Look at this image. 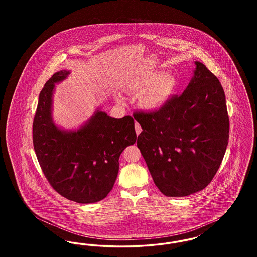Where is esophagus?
I'll list each match as a JSON object with an SVG mask.
<instances>
[{
  "instance_id": "1",
  "label": "esophagus",
  "mask_w": 257,
  "mask_h": 257,
  "mask_svg": "<svg viewBox=\"0 0 257 257\" xmlns=\"http://www.w3.org/2000/svg\"><path fill=\"white\" fill-rule=\"evenodd\" d=\"M135 129H136V133H137V135L141 134V132H142V127H141V125H140L139 123H135Z\"/></svg>"
}]
</instances>
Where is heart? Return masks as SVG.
Segmentation results:
<instances>
[{
	"label": "heart",
	"mask_w": 257,
	"mask_h": 257,
	"mask_svg": "<svg viewBox=\"0 0 257 257\" xmlns=\"http://www.w3.org/2000/svg\"><path fill=\"white\" fill-rule=\"evenodd\" d=\"M177 80L171 74L151 73L134 79L130 85L131 93L139 96V105L144 110L153 111L163 108L173 96Z\"/></svg>",
	"instance_id": "heart-1"
}]
</instances>
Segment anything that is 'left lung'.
<instances>
[{"instance_id": "8db88e82", "label": "left lung", "mask_w": 257, "mask_h": 257, "mask_svg": "<svg viewBox=\"0 0 257 257\" xmlns=\"http://www.w3.org/2000/svg\"><path fill=\"white\" fill-rule=\"evenodd\" d=\"M181 95L158 110L136 111L142 133L137 146L153 181L167 196L203 190L220 168L229 138L225 95L218 78L196 61Z\"/></svg>"}]
</instances>
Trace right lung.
Listing matches in <instances>:
<instances>
[{"instance_id": "add662e5", "label": "right lung", "mask_w": 257, "mask_h": 257, "mask_svg": "<svg viewBox=\"0 0 257 257\" xmlns=\"http://www.w3.org/2000/svg\"><path fill=\"white\" fill-rule=\"evenodd\" d=\"M67 70L54 74L40 91L33 123V143L46 179L61 196L78 203H93L108 196L119 169L123 150L136 143L133 117L113 118L96 110L77 131H63L52 120L55 83Z\"/></svg>"}]
</instances>
